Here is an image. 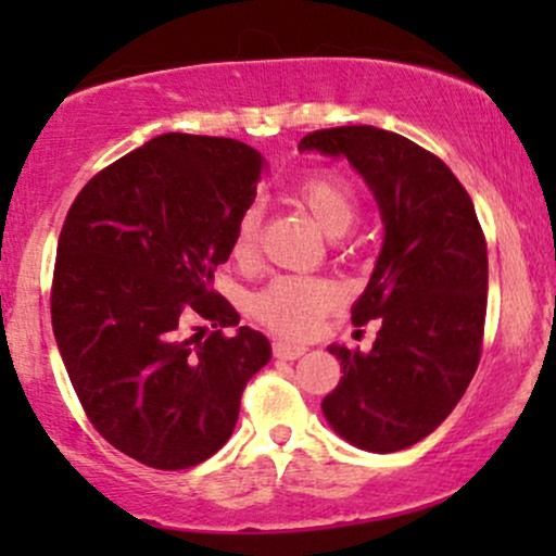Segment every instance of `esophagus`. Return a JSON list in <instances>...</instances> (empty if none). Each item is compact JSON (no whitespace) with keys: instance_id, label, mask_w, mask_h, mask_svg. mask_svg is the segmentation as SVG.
<instances>
[{"instance_id":"obj_1","label":"esophagus","mask_w":556,"mask_h":556,"mask_svg":"<svg viewBox=\"0 0 556 556\" xmlns=\"http://www.w3.org/2000/svg\"><path fill=\"white\" fill-rule=\"evenodd\" d=\"M274 355L282 361H298L305 355L303 344H290V342H274Z\"/></svg>"}]
</instances>
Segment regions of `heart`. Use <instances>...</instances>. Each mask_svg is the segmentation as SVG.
Segmentation results:
<instances>
[{"label": "heart", "mask_w": 556, "mask_h": 556, "mask_svg": "<svg viewBox=\"0 0 556 556\" xmlns=\"http://www.w3.org/2000/svg\"><path fill=\"white\" fill-rule=\"evenodd\" d=\"M295 195L329 235H342L358 214V198H355L353 185L334 172H321V175L303 180L295 188ZM261 222L264 216L258 206H248L242 212L232 238V256L238 261L256 258ZM337 300H340V292L327 279L285 274L256 292L253 316L285 337H308L316 331L321 316L334 308Z\"/></svg>", "instance_id": "1"}]
</instances>
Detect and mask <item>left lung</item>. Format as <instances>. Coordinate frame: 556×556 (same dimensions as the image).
Here are the masks:
<instances>
[{
    "mask_svg": "<svg viewBox=\"0 0 556 556\" xmlns=\"http://www.w3.org/2000/svg\"><path fill=\"white\" fill-rule=\"evenodd\" d=\"M298 149L348 159L384 222L376 269L353 305V324L381 318V329L368 353L331 344L342 379L321 410L361 450H407L455 410L481 361L489 256L473 201L442 159L397 132L329 127Z\"/></svg>",
    "mask_w": 556,
    "mask_h": 556,
    "instance_id": "1",
    "label": "left lung"
}]
</instances>
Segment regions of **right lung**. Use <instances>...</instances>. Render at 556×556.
Instances as JSON below:
<instances>
[{"label": "right lung", "instance_id": "right-lung-1", "mask_svg": "<svg viewBox=\"0 0 556 556\" xmlns=\"http://www.w3.org/2000/svg\"><path fill=\"white\" fill-rule=\"evenodd\" d=\"M264 159L232 138L164 132L93 175L70 206L52 327L93 429L132 460L185 470L232 437L271 344L212 290ZM190 317L215 327L190 338ZM198 329V327H193Z\"/></svg>", "mask_w": 556, "mask_h": 556}]
</instances>
